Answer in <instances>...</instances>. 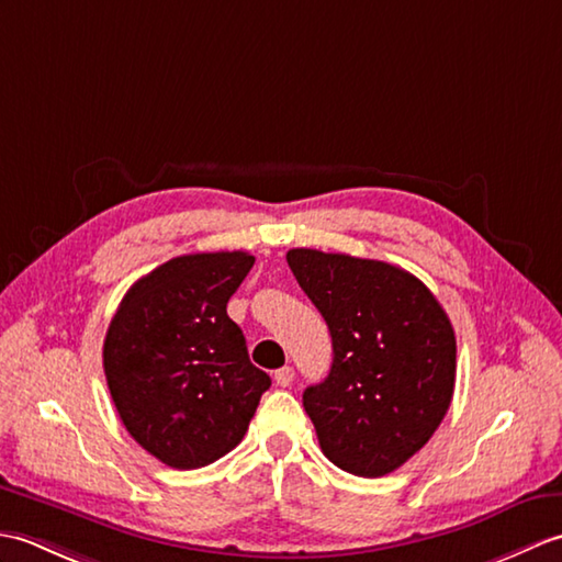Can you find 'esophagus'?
<instances>
[{"mask_svg":"<svg viewBox=\"0 0 562 562\" xmlns=\"http://www.w3.org/2000/svg\"><path fill=\"white\" fill-rule=\"evenodd\" d=\"M292 381H294V369L292 367H282V369H278V372H274V384H278V386L288 389V386H292Z\"/></svg>","mask_w":562,"mask_h":562,"instance_id":"obj_1","label":"esophagus"}]
</instances>
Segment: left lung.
Returning <instances> with one entry per match:
<instances>
[{"label": "left lung", "mask_w": 562, "mask_h": 562, "mask_svg": "<svg viewBox=\"0 0 562 562\" xmlns=\"http://www.w3.org/2000/svg\"><path fill=\"white\" fill-rule=\"evenodd\" d=\"M288 262L333 340L328 376L304 391L321 451L362 479L396 471L449 411L457 379L449 316L391 262L316 248H292Z\"/></svg>", "instance_id": "8db88e82"}]
</instances>
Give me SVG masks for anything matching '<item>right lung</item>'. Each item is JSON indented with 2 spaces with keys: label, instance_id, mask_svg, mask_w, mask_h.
<instances>
[{
  "label": "right lung",
  "instance_id": "1",
  "mask_svg": "<svg viewBox=\"0 0 562 562\" xmlns=\"http://www.w3.org/2000/svg\"><path fill=\"white\" fill-rule=\"evenodd\" d=\"M254 262L246 250L171 258L127 290L105 333L115 411L137 445L171 469L229 453L270 386L226 316Z\"/></svg>",
  "mask_w": 562,
  "mask_h": 562
}]
</instances>
